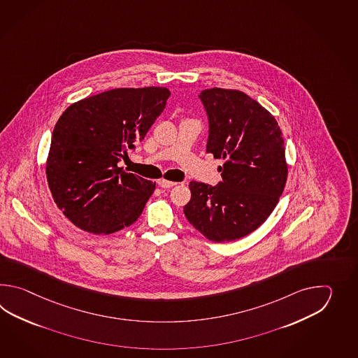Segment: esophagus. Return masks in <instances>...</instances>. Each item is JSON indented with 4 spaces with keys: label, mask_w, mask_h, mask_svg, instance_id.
<instances>
[{
    "label": "esophagus",
    "mask_w": 358,
    "mask_h": 358,
    "mask_svg": "<svg viewBox=\"0 0 358 358\" xmlns=\"http://www.w3.org/2000/svg\"><path fill=\"white\" fill-rule=\"evenodd\" d=\"M157 184L160 185L161 188H170V187H174L176 185V182H170V180H166V179H160Z\"/></svg>",
    "instance_id": "1"
}]
</instances>
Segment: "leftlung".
<instances>
[{
	"label": "left lung",
	"instance_id": "left-lung-1",
	"mask_svg": "<svg viewBox=\"0 0 358 358\" xmlns=\"http://www.w3.org/2000/svg\"><path fill=\"white\" fill-rule=\"evenodd\" d=\"M210 122L207 153L224 161L216 187L190 182L184 213L207 239L222 243L251 234L279 202L288 178L282 133L274 116L244 92L199 94Z\"/></svg>",
	"mask_w": 358,
	"mask_h": 358
}]
</instances>
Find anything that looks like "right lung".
<instances>
[{
    "label": "right lung",
    "mask_w": 358,
    "mask_h": 358,
    "mask_svg": "<svg viewBox=\"0 0 358 358\" xmlns=\"http://www.w3.org/2000/svg\"><path fill=\"white\" fill-rule=\"evenodd\" d=\"M165 87L116 88L74 102L55 125L46 161L55 203L76 228L113 234L137 221L156 182L117 162L164 111Z\"/></svg>",
    "instance_id": "1"
}]
</instances>
